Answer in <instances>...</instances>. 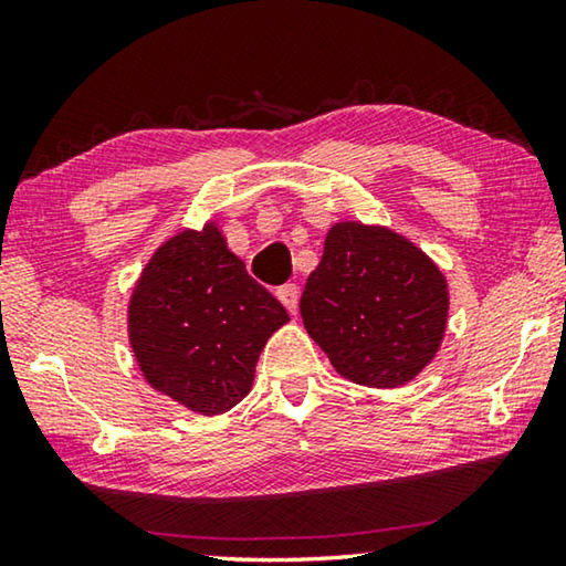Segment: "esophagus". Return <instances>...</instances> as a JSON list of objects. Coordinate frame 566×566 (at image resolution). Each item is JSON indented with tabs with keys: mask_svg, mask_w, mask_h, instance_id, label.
I'll list each match as a JSON object with an SVG mask.
<instances>
[{
	"mask_svg": "<svg viewBox=\"0 0 566 566\" xmlns=\"http://www.w3.org/2000/svg\"><path fill=\"white\" fill-rule=\"evenodd\" d=\"M276 296H280V302L290 310L292 314L296 312V304H300V290H296V284H284L276 290Z\"/></svg>",
	"mask_w": 566,
	"mask_h": 566,
	"instance_id": "34e87169",
	"label": "esophagus"
}]
</instances>
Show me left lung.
Masks as SVG:
<instances>
[{
	"mask_svg": "<svg viewBox=\"0 0 566 566\" xmlns=\"http://www.w3.org/2000/svg\"><path fill=\"white\" fill-rule=\"evenodd\" d=\"M300 312L344 379L375 389L401 387L442 347L447 276L387 227L337 222L306 280Z\"/></svg>",
	"mask_w": 566,
	"mask_h": 566,
	"instance_id": "left-lung-1",
	"label": "left lung"
}]
</instances>
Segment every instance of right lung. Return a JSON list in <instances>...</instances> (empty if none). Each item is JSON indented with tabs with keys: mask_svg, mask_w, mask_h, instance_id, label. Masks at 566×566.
Here are the masks:
<instances>
[{
	"mask_svg": "<svg viewBox=\"0 0 566 566\" xmlns=\"http://www.w3.org/2000/svg\"><path fill=\"white\" fill-rule=\"evenodd\" d=\"M286 322L217 222L169 237L142 270L127 310L129 344L149 387L205 417L249 395L266 339Z\"/></svg>",
	"mask_w": 566,
	"mask_h": 566,
	"instance_id": "right-lung-1",
	"label": "right lung"
}]
</instances>
